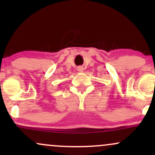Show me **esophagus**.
Segmentation results:
<instances>
[{
    "instance_id": "esophagus-1",
    "label": "esophagus",
    "mask_w": 155,
    "mask_h": 155,
    "mask_svg": "<svg viewBox=\"0 0 155 155\" xmlns=\"http://www.w3.org/2000/svg\"><path fill=\"white\" fill-rule=\"evenodd\" d=\"M77 69H78V71H79L81 73L84 71V67L83 66H79Z\"/></svg>"
}]
</instances>
